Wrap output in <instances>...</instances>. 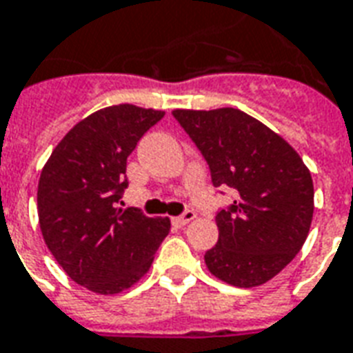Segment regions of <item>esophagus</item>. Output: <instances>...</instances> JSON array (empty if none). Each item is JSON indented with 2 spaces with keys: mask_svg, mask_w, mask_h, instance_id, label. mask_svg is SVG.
<instances>
[{
  "mask_svg": "<svg viewBox=\"0 0 353 353\" xmlns=\"http://www.w3.org/2000/svg\"><path fill=\"white\" fill-rule=\"evenodd\" d=\"M196 219V212L194 211H187L183 212L181 216H176V219H172V224L177 225V228H183V225H187L190 220Z\"/></svg>",
  "mask_w": 353,
  "mask_h": 353,
  "instance_id": "obj_1",
  "label": "esophagus"
}]
</instances>
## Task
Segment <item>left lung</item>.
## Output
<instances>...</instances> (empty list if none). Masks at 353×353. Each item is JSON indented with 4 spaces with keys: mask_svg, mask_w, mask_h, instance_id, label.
<instances>
[{
    "mask_svg": "<svg viewBox=\"0 0 353 353\" xmlns=\"http://www.w3.org/2000/svg\"><path fill=\"white\" fill-rule=\"evenodd\" d=\"M172 114L205 157L212 185L239 194L216 214L219 242L205 254L209 272L244 289L270 281L309 235L311 172L283 137L239 109H174Z\"/></svg>",
    "mask_w": 353,
    "mask_h": 353,
    "instance_id": "1",
    "label": "left lung"
}]
</instances>
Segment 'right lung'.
Here are the masks:
<instances>
[{"label":"right lung","instance_id":"obj_1","mask_svg":"<svg viewBox=\"0 0 353 353\" xmlns=\"http://www.w3.org/2000/svg\"><path fill=\"white\" fill-rule=\"evenodd\" d=\"M165 111L112 105L77 122L40 172L37 207L46 246L75 283L118 294L144 278L170 219L117 207L125 166L141 137Z\"/></svg>","mask_w":353,"mask_h":353}]
</instances>
